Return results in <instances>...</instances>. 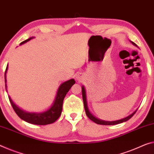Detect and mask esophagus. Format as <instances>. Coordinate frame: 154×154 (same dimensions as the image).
I'll use <instances>...</instances> for the list:
<instances>
[{
    "label": "esophagus",
    "instance_id": "1",
    "mask_svg": "<svg viewBox=\"0 0 154 154\" xmlns=\"http://www.w3.org/2000/svg\"><path fill=\"white\" fill-rule=\"evenodd\" d=\"M76 79H77V80H79V81H82V75H76Z\"/></svg>",
    "mask_w": 154,
    "mask_h": 154
}]
</instances>
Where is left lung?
<instances>
[{
    "mask_svg": "<svg viewBox=\"0 0 154 154\" xmlns=\"http://www.w3.org/2000/svg\"><path fill=\"white\" fill-rule=\"evenodd\" d=\"M130 42H131L132 44L134 45V46L137 47V45L136 44L134 43V42H132L130 41ZM82 100H83V103H84V107H85V113H86V114L87 116V117H88L89 119L92 121L95 122L96 124H98V125H117V124H120V123H122V122H126L127 120H129L130 118H131L135 114V113L136 112V111L138 110V109L136 111H134V112L131 113V114L129 115L128 116L125 117L124 118H122V119H120V120H114V121H106V120H100L99 119V118H96L92 114V113L90 112V111H89V108H88V105H87V95H86V90H85V87L82 85Z\"/></svg>",
    "mask_w": 154,
    "mask_h": 154,
    "instance_id": "left-lung-1",
    "label": "left lung"
}]
</instances>
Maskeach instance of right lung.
<instances>
[{
  "label": "right lung",
  "instance_id": "right-lung-1",
  "mask_svg": "<svg viewBox=\"0 0 154 154\" xmlns=\"http://www.w3.org/2000/svg\"><path fill=\"white\" fill-rule=\"evenodd\" d=\"M34 37H31L25 40L23 42H21L20 45H23L26 42L29 41L30 40L34 38ZM8 69V65H7V68L5 73V88L6 91H8V86H7V72ZM75 80L72 79L63 82L59 86L57 92H56L55 98H54L52 105L49 109L47 110L44 111L42 112H28L24 111L22 109H20L19 107H18L15 103H14L13 100H11L10 96H9V101L11 104V106L15 111L18 116L21 119L25 120V122H29L31 124L38 125H45L51 124L58 120V118L60 117L62 112L63 109V103L64 98L65 96L67 95V92L69 91L73 85L75 84Z\"/></svg>",
  "mask_w": 154,
  "mask_h": 154
}]
</instances>
